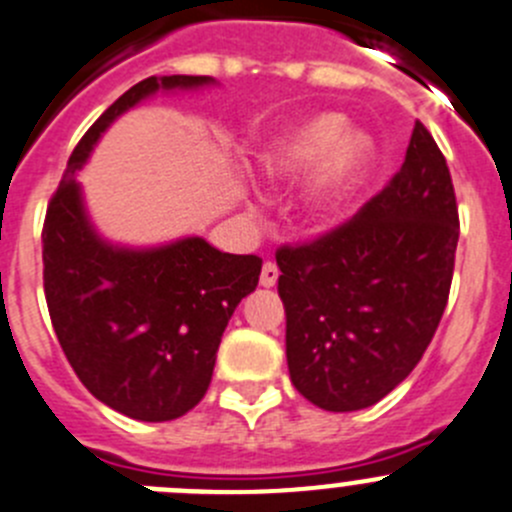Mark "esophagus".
I'll return each instance as SVG.
<instances>
[{
  "instance_id": "1",
  "label": "esophagus",
  "mask_w": 512,
  "mask_h": 512,
  "mask_svg": "<svg viewBox=\"0 0 512 512\" xmlns=\"http://www.w3.org/2000/svg\"><path fill=\"white\" fill-rule=\"evenodd\" d=\"M276 279H279V269H276V264L266 261L264 269H261V286H264V289H271V286L276 284Z\"/></svg>"
}]
</instances>
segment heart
I'll return each instance as SVG.
<instances>
[{"instance_id":"obj_1","label":"heart","mask_w":512,"mask_h":512,"mask_svg":"<svg viewBox=\"0 0 512 512\" xmlns=\"http://www.w3.org/2000/svg\"><path fill=\"white\" fill-rule=\"evenodd\" d=\"M372 155L362 133H347L339 115H319L281 135L266 150L261 168L271 180L296 183L316 170L309 186V213L319 221L332 218L359 186Z\"/></svg>"}]
</instances>
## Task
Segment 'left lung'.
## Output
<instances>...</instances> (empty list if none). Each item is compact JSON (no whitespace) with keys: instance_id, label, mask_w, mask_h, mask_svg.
Instances as JSON below:
<instances>
[{"instance_id":"left-lung-1","label":"left lung","mask_w":512,"mask_h":512,"mask_svg":"<svg viewBox=\"0 0 512 512\" xmlns=\"http://www.w3.org/2000/svg\"><path fill=\"white\" fill-rule=\"evenodd\" d=\"M457 238L450 168L415 123L402 168L357 216L276 251L286 362L311 405L364 410L417 367L447 306Z\"/></svg>"}]
</instances>
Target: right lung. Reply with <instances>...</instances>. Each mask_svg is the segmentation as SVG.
I'll return each mask as SVG.
<instances>
[{
  "label": "right lung",
  "instance_id": "1",
  "mask_svg": "<svg viewBox=\"0 0 512 512\" xmlns=\"http://www.w3.org/2000/svg\"><path fill=\"white\" fill-rule=\"evenodd\" d=\"M206 75L148 77L120 95L72 150L42 228L45 299L67 362L115 412L168 422L198 405L233 309L259 284V256L198 236L155 248L105 241L85 211L77 170L125 110L158 90L213 85Z\"/></svg>",
  "mask_w": 512,
  "mask_h": 512
}]
</instances>
